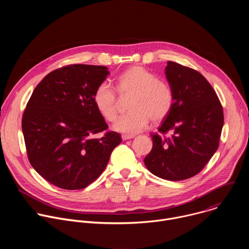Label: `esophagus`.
<instances>
[{"label": "esophagus", "instance_id": "obj_1", "mask_svg": "<svg viewBox=\"0 0 249 249\" xmlns=\"http://www.w3.org/2000/svg\"><path fill=\"white\" fill-rule=\"evenodd\" d=\"M134 137L133 136H129V135H122V140L123 141H127V140H130V139H133Z\"/></svg>", "mask_w": 249, "mask_h": 249}]
</instances>
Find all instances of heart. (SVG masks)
<instances>
[{"mask_svg": "<svg viewBox=\"0 0 249 249\" xmlns=\"http://www.w3.org/2000/svg\"><path fill=\"white\" fill-rule=\"evenodd\" d=\"M116 89L121 97H130L129 112L113 125L114 130L126 135H135L144 130L149 121L159 123L170 112L173 105V90L170 85L141 66H133L116 79ZM92 100L99 114L108 122L118 115L117 95L106 82L100 83L93 91Z\"/></svg>", "mask_w": 249, "mask_h": 249, "instance_id": "heart-1", "label": "heart"}]
</instances>
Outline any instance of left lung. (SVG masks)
Returning a JSON list of instances; mask_svg holds the SVG:
<instances>
[{
	"mask_svg": "<svg viewBox=\"0 0 249 249\" xmlns=\"http://www.w3.org/2000/svg\"><path fill=\"white\" fill-rule=\"evenodd\" d=\"M165 77L173 105L160 133L151 134L153 149L144 162L158 177L178 181L199 173L218 150L224 111L216 91L196 70L169 61Z\"/></svg>",
	"mask_w": 249,
	"mask_h": 249,
	"instance_id": "1",
	"label": "left lung"
}]
</instances>
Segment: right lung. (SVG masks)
<instances>
[{"instance_id":"obj_1","label":"right lung","mask_w":249,"mask_h":249,"mask_svg":"<svg viewBox=\"0 0 249 249\" xmlns=\"http://www.w3.org/2000/svg\"><path fill=\"white\" fill-rule=\"evenodd\" d=\"M109 72L104 66L74 64L49 73L34 89L22 115L28 160L44 179L67 190L86 188L102 173L117 132L97 111L93 91ZM100 131L101 138L93 136Z\"/></svg>"}]
</instances>
